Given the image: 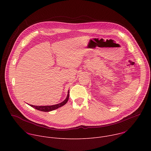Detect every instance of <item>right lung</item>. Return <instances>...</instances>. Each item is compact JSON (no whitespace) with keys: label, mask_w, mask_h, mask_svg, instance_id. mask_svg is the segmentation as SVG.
I'll return each mask as SVG.
<instances>
[{"label":"right lung","mask_w":151,"mask_h":151,"mask_svg":"<svg viewBox=\"0 0 151 151\" xmlns=\"http://www.w3.org/2000/svg\"><path fill=\"white\" fill-rule=\"evenodd\" d=\"M69 90L68 91V94L67 96L66 99L64 100L63 102L55 104V105H51V106H34L32 104H30V106H32V107H34L35 109L40 111H42V112H50L52 111H54L55 109H58V107H60L61 106H63V105L65 104L68 100H69Z\"/></svg>","instance_id":"obj_1"}]
</instances>
